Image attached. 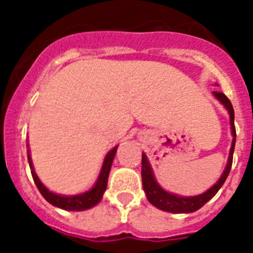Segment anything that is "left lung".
Masks as SVG:
<instances>
[{"instance_id": "8db88e82", "label": "left lung", "mask_w": 253, "mask_h": 253, "mask_svg": "<svg viewBox=\"0 0 253 253\" xmlns=\"http://www.w3.org/2000/svg\"><path fill=\"white\" fill-rule=\"evenodd\" d=\"M214 95L215 98L219 101L222 105H223L226 109L228 110V114H230V125H231V131H232V144L231 150H230V156H228L227 166L224 172L222 173V176L218 181H216L215 185H212L211 188L206 190L205 193L200 194V196L194 197H180L176 196V194H172V193L166 192L164 189L160 186V185L156 182L154 177V173H152V169H151L150 163H148V159L144 154L142 155V181H143V189L146 192L147 200L150 201L151 204L156 206L160 210H164V211L168 212H176V214H181V212H193L201 209L204 206L208 201H210L212 197L215 196L218 190L220 189V186L224 184V181L227 178L228 173L231 170L232 166V156H234V148H235V142H236V131H235V125H234V107H232L230 99L224 95V93H220V91H214Z\"/></svg>"}]
</instances>
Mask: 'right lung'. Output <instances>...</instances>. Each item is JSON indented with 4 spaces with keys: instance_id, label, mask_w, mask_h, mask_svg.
Returning <instances> with one entry per match:
<instances>
[{
    "instance_id": "right-lung-1",
    "label": "right lung",
    "mask_w": 253,
    "mask_h": 253,
    "mask_svg": "<svg viewBox=\"0 0 253 253\" xmlns=\"http://www.w3.org/2000/svg\"><path fill=\"white\" fill-rule=\"evenodd\" d=\"M117 148H118V146L114 147V148L106 155V158L103 160L101 172H99L98 180H97L94 186H93L90 190H87V192L83 193V194H76V196H60V194H55V193L49 192L48 189L45 188L44 185L41 182V180L38 178L37 173L34 172L33 162H31L30 154L27 155V159H29L30 169H31V174H33L34 182L37 185V188L39 189V192H41L42 196L44 197L49 204L53 205V206H56V208L69 210V211H81V210H86V209L93 208V206H95V205L98 204L99 201L102 200L103 192L106 190L107 178H109V173H110L111 164H113V160H114Z\"/></svg>"
}]
</instances>
